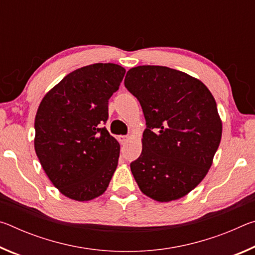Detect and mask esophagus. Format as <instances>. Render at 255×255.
Masks as SVG:
<instances>
[{"instance_id":"34e87169","label":"esophagus","mask_w":255,"mask_h":255,"mask_svg":"<svg viewBox=\"0 0 255 255\" xmlns=\"http://www.w3.org/2000/svg\"><path fill=\"white\" fill-rule=\"evenodd\" d=\"M128 136H119V141L122 144H126L127 140H128Z\"/></svg>"}]
</instances>
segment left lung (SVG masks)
<instances>
[{"mask_svg": "<svg viewBox=\"0 0 255 255\" xmlns=\"http://www.w3.org/2000/svg\"><path fill=\"white\" fill-rule=\"evenodd\" d=\"M125 86L146 120L140 156L130 163L140 191L159 202L187 196L208 173L222 139V119L200 80L165 66L132 67Z\"/></svg>", "mask_w": 255, "mask_h": 255, "instance_id": "8db88e82", "label": "left lung"}]
</instances>
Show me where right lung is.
I'll list each match as a JSON object with an SVG mask.
<instances>
[{
    "instance_id": "add662e5",
    "label": "right lung",
    "mask_w": 255,
    "mask_h": 255,
    "mask_svg": "<svg viewBox=\"0 0 255 255\" xmlns=\"http://www.w3.org/2000/svg\"><path fill=\"white\" fill-rule=\"evenodd\" d=\"M125 73L112 63L77 68L47 92L38 108L34 150L51 183L70 199L101 196L117 169L120 145L101 125Z\"/></svg>"
}]
</instances>
